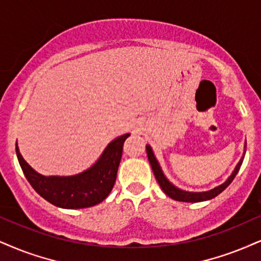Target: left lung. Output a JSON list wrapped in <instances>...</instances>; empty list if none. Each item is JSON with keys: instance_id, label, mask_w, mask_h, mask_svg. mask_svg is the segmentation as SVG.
I'll return each mask as SVG.
<instances>
[{"instance_id": "obj_1", "label": "left lung", "mask_w": 261, "mask_h": 261, "mask_svg": "<svg viewBox=\"0 0 261 261\" xmlns=\"http://www.w3.org/2000/svg\"><path fill=\"white\" fill-rule=\"evenodd\" d=\"M146 152H147V159H149V161H150L151 168H152V172H153V174H155L157 182H159L161 189L163 190V192H165L167 196H169L170 198L175 199V201H180V202H201V201H207V199H212V198L217 197L218 195L221 194V192H223L224 190L231 184V182H232L234 176H236L237 173H239L241 166H242L246 151H244L242 159H241L239 165L236 166V168H234L232 174L229 176V179H227L224 184H221L219 186H217V188H214L213 190H209V191H205V192H188V191H182V190L175 188V186L173 184H170L168 180H167L166 176L163 175L159 162H157L155 156H153L152 150H151V147L149 145H146Z\"/></svg>"}]
</instances>
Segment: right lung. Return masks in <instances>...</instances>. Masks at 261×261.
<instances>
[{
  "instance_id": "add662e5",
  "label": "right lung",
  "mask_w": 261,
  "mask_h": 261,
  "mask_svg": "<svg viewBox=\"0 0 261 261\" xmlns=\"http://www.w3.org/2000/svg\"><path fill=\"white\" fill-rule=\"evenodd\" d=\"M129 134L111 141L94 166L72 176H44L35 172L15 146L19 165L28 181L38 195L60 208L92 207L108 197L114 188L123 144Z\"/></svg>"
}]
</instances>
